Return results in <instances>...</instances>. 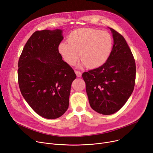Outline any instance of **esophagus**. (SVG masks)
Listing matches in <instances>:
<instances>
[{
	"label": "esophagus",
	"instance_id": "34e87169",
	"mask_svg": "<svg viewBox=\"0 0 153 153\" xmlns=\"http://www.w3.org/2000/svg\"><path fill=\"white\" fill-rule=\"evenodd\" d=\"M74 72H75V73H76V74L77 77H81V76H82V73H81V72H80V71H75Z\"/></svg>",
	"mask_w": 153,
	"mask_h": 153
}]
</instances>
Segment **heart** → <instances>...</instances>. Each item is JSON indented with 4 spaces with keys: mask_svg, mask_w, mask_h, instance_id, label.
Wrapping results in <instances>:
<instances>
[{
    "mask_svg": "<svg viewBox=\"0 0 153 153\" xmlns=\"http://www.w3.org/2000/svg\"><path fill=\"white\" fill-rule=\"evenodd\" d=\"M113 48L110 33L98 29L83 28L72 31L68 36V43L61 42L58 50L64 60L73 66L80 59L88 68L102 66L109 58Z\"/></svg>",
    "mask_w": 153,
    "mask_h": 153,
    "instance_id": "b5f03b06",
    "label": "heart"
}]
</instances>
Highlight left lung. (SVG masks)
Instances as JSON below:
<instances>
[{"label":"left lung","mask_w":153,"mask_h":153,"mask_svg":"<svg viewBox=\"0 0 153 153\" xmlns=\"http://www.w3.org/2000/svg\"><path fill=\"white\" fill-rule=\"evenodd\" d=\"M110 30L114 46L109 58L102 66L82 75L91 108L103 115L113 114L125 105L136 79L135 61L125 39L114 29Z\"/></svg>","instance_id":"1"}]
</instances>
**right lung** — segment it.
Returning a JSON list of instances; mask_svg holds the SVG:
<instances>
[{
    "label": "right lung",
    "mask_w": 153,
    "mask_h": 153,
    "mask_svg": "<svg viewBox=\"0 0 153 153\" xmlns=\"http://www.w3.org/2000/svg\"><path fill=\"white\" fill-rule=\"evenodd\" d=\"M62 31H36L24 46L18 63L23 97L37 114L48 119L62 116L68 108L74 70L62 60L58 46Z\"/></svg>",
    "instance_id": "add662e5"
}]
</instances>
